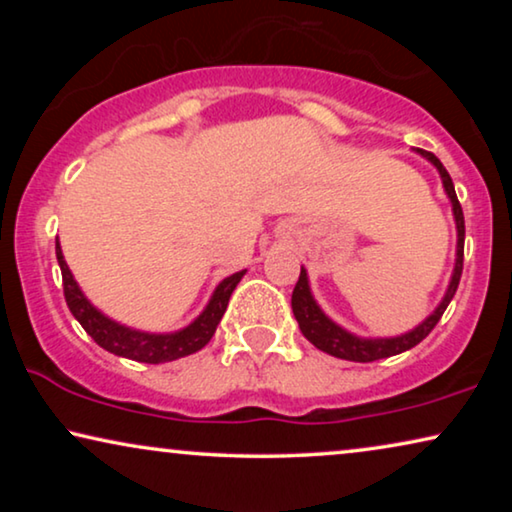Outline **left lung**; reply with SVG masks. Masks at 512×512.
<instances>
[{"mask_svg":"<svg viewBox=\"0 0 512 512\" xmlns=\"http://www.w3.org/2000/svg\"><path fill=\"white\" fill-rule=\"evenodd\" d=\"M426 160H431L433 165L438 167L440 179H443V186L447 191V198L452 200V209H454V221H457V265H454V275L452 282L447 286V293L443 298V303L436 307V312L431 314L424 324H419L415 331L398 335V338H356V335L347 333L345 328H340L338 324H333L331 319L326 317L324 312L319 310V305L314 303L312 293H310V284H307V272L300 268V277L296 282V289H293L291 296V307H293V317H296L300 331L307 340L312 342L314 347L321 349V352L335 356V359H345V361H356V363H370L377 359H387V356L408 352L415 345H419L426 335H429L436 324L443 317V312L450 305V300L457 293L459 279H461V270H464V237H466V226H464V212H461V205L457 200V193H454V184L452 177L447 174V170L443 167V163L433 156L431 151L417 149Z\"/></svg>","mask_w":512,"mask_h":512,"instance_id":"1","label":"left lung"}]
</instances>
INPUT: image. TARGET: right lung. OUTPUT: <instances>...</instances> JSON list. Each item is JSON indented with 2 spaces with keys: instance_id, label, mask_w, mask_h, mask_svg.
Returning <instances> with one entry per match:
<instances>
[{
  "instance_id": "obj_1",
  "label": "right lung",
  "mask_w": 512,
  "mask_h": 512,
  "mask_svg": "<svg viewBox=\"0 0 512 512\" xmlns=\"http://www.w3.org/2000/svg\"><path fill=\"white\" fill-rule=\"evenodd\" d=\"M55 256H58V263H60L62 291H65L67 307L69 312L74 314V319L83 326V331H86L102 349H107V352L123 356V359L142 361V363L174 361L205 347L207 342L212 340L223 312H226L228 300L233 296L235 286L240 284V279L244 277V270H242L223 279V282L216 286L214 296L205 307V312H202L191 326H186L184 331H177L170 335H156V333L132 331V328L116 324V321L104 317L102 312H97L95 307L88 303L86 296L81 293L79 284L74 282L72 272H69L65 258H62L58 242H55Z\"/></svg>"
}]
</instances>
